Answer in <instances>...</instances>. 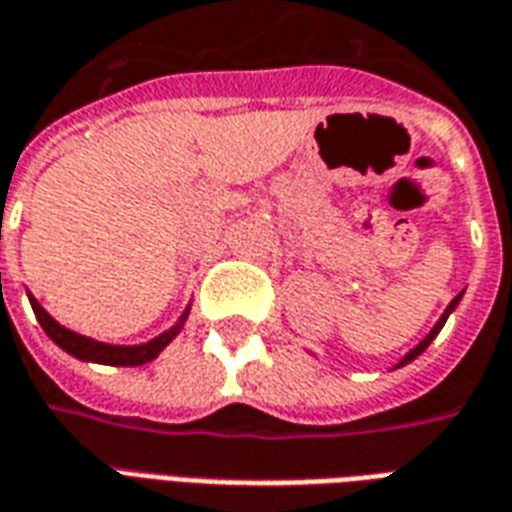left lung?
Listing matches in <instances>:
<instances>
[{
	"mask_svg": "<svg viewBox=\"0 0 512 512\" xmlns=\"http://www.w3.org/2000/svg\"><path fill=\"white\" fill-rule=\"evenodd\" d=\"M458 301H461V296H455V299L450 301V307H447V310H444V315H441V318H439V323H436V326H433V332H430L428 337H425V340H422V343H419L417 348H414V351H408V354L403 356V362H400V365H397V367L408 365V362H411V359H417V356L422 354V351H425V348H428L430 343H433V337H436V334L441 332V326H444V323H447V318H450V312L455 310V304H458Z\"/></svg>",
	"mask_w": 512,
	"mask_h": 512,
	"instance_id": "8db88e82",
	"label": "left lung"
}]
</instances>
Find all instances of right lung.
Masks as SVG:
<instances>
[{"instance_id":"add662e5","label":"right lung","mask_w":512,"mask_h":512,"mask_svg":"<svg viewBox=\"0 0 512 512\" xmlns=\"http://www.w3.org/2000/svg\"><path fill=\"white\" fill-rule=\"evenodd\" d=\"M29 304H32V310H35V318L43 326V332L49 334L54 343L60 345L62 351H68L76 359H84V362H98V365H117V367H136V365H147L150 359H156L161 351H164V345L178 334V329L186 321V315L180 318V323L175 329H169L156 340H150L145 345H131V348H123V345H106V343H95L90 337H82V334L71 332V329H65L60 323L51 318L49 312L40 307L38 301L29 296Z\"/></svg>"}]
</instances>
